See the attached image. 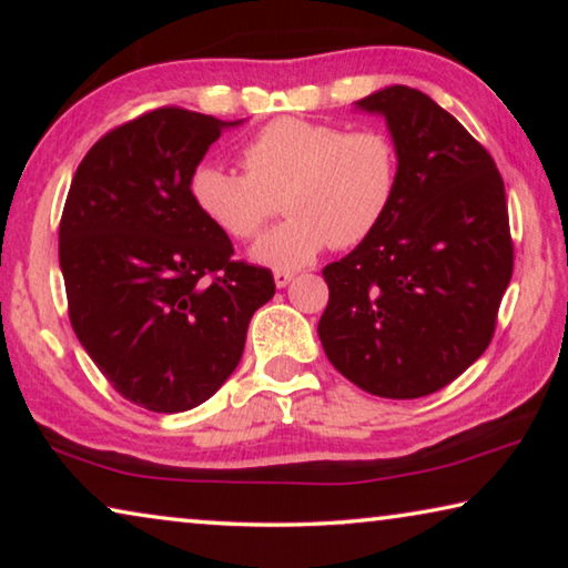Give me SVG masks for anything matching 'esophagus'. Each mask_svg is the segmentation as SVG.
I'll list each match as a JSON object with an SVG mask.
<instances>
[{"label":"esophagus","mask_w":568,"mask_h":568,"mask_svg":"<svg viewBox=\"0 0 568 568\" xmlns=\"http://www.w3.org/2000/svg\"><path fill=\"white\" fill-rule=\"evenodd\" d=\"M295 277V273L293 271H275V285L277 287H285L287 283H291Z\"/></svg>","instance_id":"1"}]
</instances>
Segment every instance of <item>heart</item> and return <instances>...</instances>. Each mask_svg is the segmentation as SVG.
I'll use <instances>...</instances> for the list:
<instances>
[{
	"instance_id": "b5f03b06",
	"label": "heart",
	"mask_w": 568,
	"mask_h": 568,
	"mask_svg": "<svg viewBox=\"0 0 568 568\" xmlns=\"http://www.w3.org/2000/svg\"><path fill=\"white\" fill-rule=\"evenodd\" d=\"M237 172L200 162L190 175V200L227 237L250 240L283 203L287 220L253 247L257 263L295 271L325 247H353L376 233L398 192L400 162L381 130L277 118L243 148Z\"/></svg>"
}]
</instances>
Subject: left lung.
<instances>
[{
	"mask_svg": "<svg viewBox=\"0 0 568 568\" xmlns=\"http://www.w3.org/2000/svg\"><path fill=\"white\" fill-rule=\"evenodd\" d=\"M383 114L400 180L376 233L323 267L328 361L381 398H420L480 358L511 283L501 172L454 114L393 84L355 102Z\"/></svg>",
	"mask_w": 568,
	"mask_h": 568,
	"instance_id": "1",
	"label": "left lung"
}]
</instances>
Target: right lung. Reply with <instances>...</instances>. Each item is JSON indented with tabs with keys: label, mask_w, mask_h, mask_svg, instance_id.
<instances>
[{
	"label": "right lung",
	"mask_w": 568,
	"mask_h": 568,
	"mask_svg": "<svg viewBox=\"0 0 568 568\" xmlns=\"http://www.w3.org/2000/svg\"><path fill=\"white\" fill-rule=\"evenodd\" d=\"M182 108L150 110L100 138L60 220L70 323L122 398L155 413L205 403L237 368L273 273L233 261L197 213L190 175L225 128Z\"/></svg>",
	"instance_id": "add662e5"
}]
</instances>
